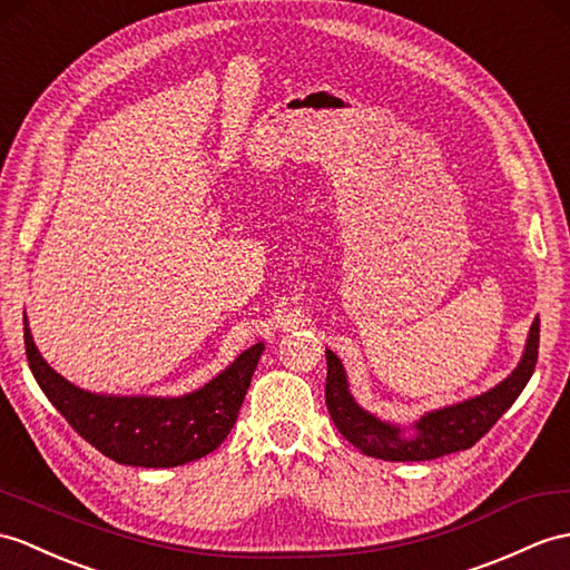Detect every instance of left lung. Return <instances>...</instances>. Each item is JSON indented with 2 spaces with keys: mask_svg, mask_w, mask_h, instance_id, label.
I'll use <instances>...</instances> for the list:
<instances>
[{
  "mask_svg": "<svg viewBox=\"0 0 570 570\" xmlns=\"http://www.w3.org/2000/svg\"><path fill=\"white\" fill-rule=\"evenodd\" d=\"M539 354V317H534L529 327V337L524 354L518 368L500 381L495 389L481 395H473L469 401L446 405L432 413L422 415L413 434H403L405 430L391 425L352 399L345 366L337 360L333 350H325L327 356V383H325V403L333 417L335 428L350 444L360 449L362 454L383 459V461H430L444 454L469 449L491 430L500 415L518 401V395L532 379Z\"/></svg>",
  "mask_w": 570,
  "mask_h": 570,
  "instance_id": "left-lung-1",
  "label": "left lung"
}]
</instances>
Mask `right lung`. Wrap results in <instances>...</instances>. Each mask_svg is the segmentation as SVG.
<instances>
[{"mask_svg":"<svg viewBox=\"0 0 570 570\" xmlns=\"http://www.w3.org/2000/svg\"><path fill=\"white\" fill-rule=\"evenodd\" d=\"M23 342L33 379L72 430L104 456L142 469L181 466L218 449L235 425L264 352L257 342L198 391L179 399H155L77 389L38 352L26 315Z\"/></svg>","mask_w":570,"mask_h":570,"instance_id":"obj_1","label":"right lung"}]
</instances>
